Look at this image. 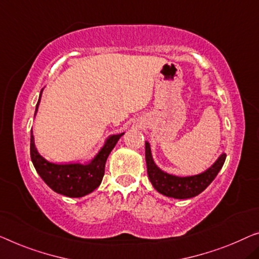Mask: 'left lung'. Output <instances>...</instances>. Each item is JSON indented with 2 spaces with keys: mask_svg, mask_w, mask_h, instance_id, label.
<instances>
[{
  "mask_svg": "<svg viewBox=\"0 0 259 259\" xmlns=\"http://www.w3.org/2000/svg\"><path fill=\"white\" fill-rule=\"evenodd\" d=\"M227 154L222 153L219 159L206 169L196 176L177 177L161 171L154 164L151 154V148L148 142H145V160L148 167V176L152 186L165 196L175 199H190L196 196L209 186L211 181L218 176L220 169L225 164Z\"/></svg>",
  "mask_w": 259,
  "mask_h": 259,
  "instance_id": "left-lung-1",
  "label": "left lung"
}]
</instances>
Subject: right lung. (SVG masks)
Here are the masks:
<instances>
[{"instance_id":"1","label":"right lung","mask_w":259,"mask_h":259,"mask_svg":"<svg viewBox=\"0 0 259 259\" xmlns=\"http://www.w3.org/2000/svg\"><path fill=\"white\" fill-rule=\"evenodd\" d=\"M43 91V90H41ZM41 94V92H40ZM39 100L36 106V113L39 105ZM34 113V115H36ZM123 134L111 135L108 137L105 145L99 153L87 164L72 163V164H56L46 160L37 151L34 145V138L31 131L30 154L31 160L38 175L45 181V184L58 194L69 196V198H81L90 194L96 190L101 184L105 176V166L107 158L115 148L116 143Z\"/></svg>"}]
</instances>
